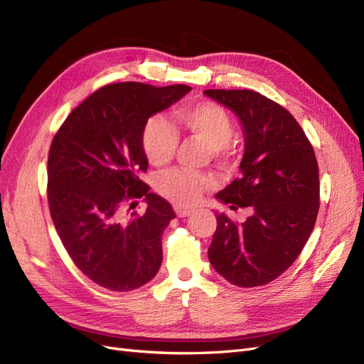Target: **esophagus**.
Returning <instances> with one entry per match:
<instances>
[{
	"mask_svg": "<svg viewBox=\"0 0 364 364\" xmlns=\"http://www.w3.org/2000/svg\"><path fill=\"white\" fill-rule=\"evenodd\" d=\"M174 212H176V215L179 218H185V217H190L194 210L186 209V208H181V206H174Z\"/></svg>",
	"mask_w": 364,
	"mask_h": 364,
	"instance_id": "1",
	"label": "esophagus"
}]
</instances>
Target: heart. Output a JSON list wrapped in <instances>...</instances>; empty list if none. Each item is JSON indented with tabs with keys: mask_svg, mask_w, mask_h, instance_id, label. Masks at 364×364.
Wrapping results in <instances>:
<instances>
[{
	"mask_svg": "<svg viewBox=\"0 0 364 364\" xmlns=\"http://www.w3.org/2000/svg\"><path fill=\"white\" fill-rule=\"evenodd\" d=\"M174 117L186 135L200 140L209 147L212 158L229 159L235 155L230 143L235 132L232 116L217 102H198L174 111ZM143 150L150 164L164 166L176 154L179 135L173 124L162 116L150 117L141 134ZM215 181L208 174L174 168L158 178V193L178 206H193Z\"/></svg>",
	"mask_w": 364,
	"mask_h": 364,
	"instance_id": "1",
	"label": "heart"
}]
</instances>
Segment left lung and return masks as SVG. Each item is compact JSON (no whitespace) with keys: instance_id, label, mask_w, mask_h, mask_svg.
<instances>
[{"instance_id":"left-lung-1","label":"left lung","mask_w":364,"mask_h":364,"mask_svg":"<svg viewBox=\"0 0 364 364\" xmlns=\"http://www.w3.org/2000/svg\"><path fill=\"white\" fill-rule=\"evenodd\" d=\"M240 117L245 152L242 176L217 194L247 208L244 223L217 215L208 250L210 265L240 287L268 284L289 268L315 228L319 168L311 143L289 111L253 90H206Z\"/></svg>"}]
</instances>
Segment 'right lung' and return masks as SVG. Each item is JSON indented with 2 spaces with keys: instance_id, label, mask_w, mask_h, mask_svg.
Returning a JSON list of instances; mask_svg holds the SVG:
<instances>
[{
  "instance_id": "obj_1",
  "label": "right lung",
  "mask_w": 364,
  "mask_h": 364,
  "mask_svg": "<svg viewBox=\"0 0 364 364\" xmlns=\"http://www.w3.org/2000/svg\"><path fill=\"white\" fill-rule=\"evenodd\" d=\"M190 85L116 82L96 90L63 122L48 155V205L77 268L96 284L128 292L152 280L162 233L174 218L140 179L147 170V119L178 102ZM144 196L148 209L133 210Z\"/></svg>"
}]
</instances>
